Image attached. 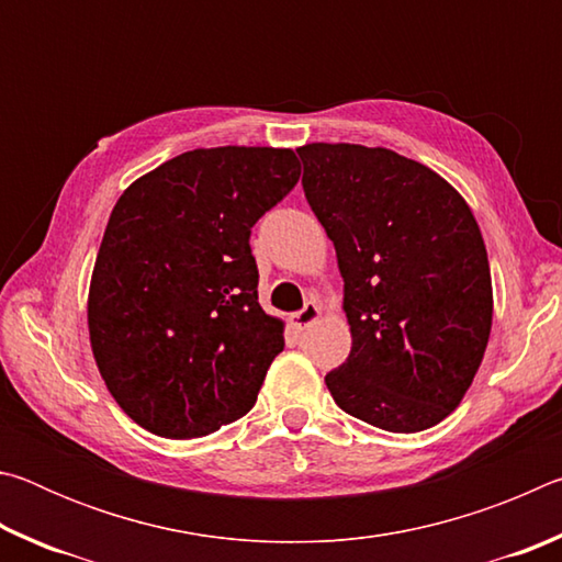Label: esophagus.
Wrapping results in <instances>:
<instances>
[{"mask_svg":"<svg viewBox=\"0 0 562 562\" xmlns=\"http://www.w3.org/2000/svg\"><path fill=\"white\" fill-rule=\"evenodd\" d=\"M319 315H322V310H319L317 302H312V300L304 302V307L292 315V327L294 329H307L312 322L319 319Z\"/></svg>","mask_w":562,"mask_h":562,"instance_id":"34e87169","label":"esophagus"}]
</instances>
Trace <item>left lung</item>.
<instances>
[{
    "label": "left lung",
    "instance_id": "1",
    "mask_svg": "<svg viewBox=\"0 0 562 562\" xmlns=\"http://www.w3.org/2000/svg\"><path fill=\"white\" fill-rule=\"evenodd\" d=\"M304 198L335 243L351 351L331 398L376 429L414 434L469 392L488 345L486 245L463 198L389 148H297Z\"/></svg>",
    "mask_w": 562,
    "mask_h": 562
}]
</instances>
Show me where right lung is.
Wrapping results in <instances>:
<instances>
[{"label": "right lung", "instance_id": "1", "mask_svg": "<svg viewBox=\"0 0 562 562\" xmlns=\"http://www.w3.org/2000/svg\"><path fill=\"white\" fill-rule=\"evenodd\" d=\"M297 180L290 148H195L113 205L89 335L111 396L146 431L198 439L258 402L284 337L258 302L250 233Z\"/></svg>", "mask_w": 562, "mask_h": 562}]
</instances>
